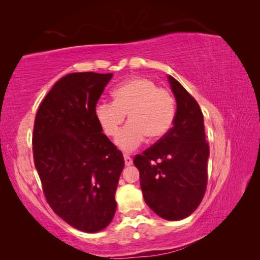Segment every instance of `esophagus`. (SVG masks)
Here are the masks:
<instances>
[{
  "instance_id": "1",
  "label": "esophagus",
  "mask_w": 260,
  "mask_h": 260,
  "mask_svg": "<svg viewBox=\"0 0 260 260\" xmlns=\"http://www.w3.org/2000/svg\"><path fill=\"white\" fill-rule=\"evenodd\" d=\"M123 157H124V164H125V165L126 166H130L131 164H132V158L130 157V155H128V153H124Z\"/></svg>"
}]
</instances>
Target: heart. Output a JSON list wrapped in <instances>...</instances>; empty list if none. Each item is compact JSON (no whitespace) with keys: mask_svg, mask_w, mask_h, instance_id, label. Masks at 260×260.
<instances>
[{"mask_svg":"<svg viewBox=\"0 0 260 260\" xmlns=\"http://www.w3.org/2000/svg\"><path fill=\"white\" fill-rule=\"evenodd\" d=\"M113 102H101L95 108V116L108 137H116L125 115L129 123L116 138L121 149L131 151L147 137L158 140L171 130L176 114V102L168 89L158 87L148 77L131 78L112 92Z\"/></svg>","mask_w":260,"mask_h":260,"instance_id":"obj_1","label":"heart"}]
</instances>
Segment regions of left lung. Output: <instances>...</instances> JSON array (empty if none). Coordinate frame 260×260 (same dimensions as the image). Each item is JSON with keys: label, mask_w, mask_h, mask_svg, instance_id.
I'll list each match as a JSON object with an SVG mask.
<instances>
[{"label": "left lung", "mask_w": 260, "mask_h": 260, "mask_svg": "<svg viewBox=\"0 0 260 260\" xmlns=\"http://www.w3.org/2000/svg\"><path fill=\"white\" fill-rule=\"evenodd\" d=\"M168 79L177 104L174 125L136 155L134 164L147 205L160 218L177 221L192 214L204 198L210 148L197 100L173 76Z\"/></svg>", "instance_id": "left-lung-1"}]
</instances>
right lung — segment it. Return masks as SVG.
Wrapping results in <instances>:
<instances>
[{"label":"right lung","mask_w":260,"mask_h":260,"mask_svg":"<svg viewBox=\"0 0 260 260\" xmlns=\"http://www.w3.org/2000/svg\"><path fill=\"white\" fill-rule=\"evenodd\" d=\"M113 74L72 73L61 77L37 111L32 152L47 203L68 224L98 232L112 221L123 155L95 116Z\"/></svg>","instance_id":"add662e5"}]
</instances>
